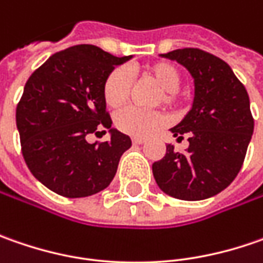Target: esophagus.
<instances>
[{
    "label": "esophagus",
    "instance_id": "1",
    "mask_svg": "<svg viewBox=\"0 0 263 263\" xmlns=\"http://www.w3.org/2000/svg\"><path fill=\"white\" fill-rule=\"evenodd\" d=\"M132 142H133L135 145H142V143H145V142H146V139H143V137H133V139H132Z\"/></svg>",
    "mask_w": 263,
    "mask_h": 263
}]
</instances>
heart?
Returning <instances> with one entry per match:
<instances>
[{"label": "heart", "instance_id": "b5f03b06", "mask_svg": "<svg viewBox=\"0 0 263 263\" xmlns=\"http://www.w3.org/2000/svg\"><path fill=\"white\" fill-rule=\"evenodd\" d=\"M143 80L159 87L155 105H164L170 109H178L184 105V98L178 87L181 85V73L168 61H155L142 68ZM133 80L126 68L117 67L106 76L102 95L105 104L111 108H120L132 95ZM165 124V117L158 111H143L139 108H126L116 116V126L123 133L132 136H149Z\"/></svg>", "mask_w": 263, "mask_h": 263}]
</instances>
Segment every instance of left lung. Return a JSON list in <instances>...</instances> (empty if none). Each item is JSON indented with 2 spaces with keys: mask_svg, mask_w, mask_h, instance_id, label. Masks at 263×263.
Listing matches in <instances>:
<instances>
[{
  "mask_svg": "<svg viewBox=\"0 0 263 263\" xmlns=\"http://www.w3.org/2000/svg\"><path fill=\"white\" fill-rule=\"evenodd\" d=\"M162 57L176 60L195 79V101L184 120L171 128L177 140L189 136L180 154L167 145L152 171L159 189L181 200H202L222 192L245 162L255 120L246 87L227 63L199 48Z\"/></svg>",
  "mask_w": 263,
  "mask_h": 263,
  "instance_id": "8db88e82",
  "label": "left lung"
}]
</instances>
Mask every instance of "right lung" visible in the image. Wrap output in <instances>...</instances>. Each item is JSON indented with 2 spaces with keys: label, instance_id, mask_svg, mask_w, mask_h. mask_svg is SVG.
I'll list each match as a JSON object with an SVG mask.
<instances>
[{
  "label": "right lung",
  "instance_id": "add662e5",
  "mask_svg": "<svg viewBox=\"0 0 263 263\" xmlns=\"http://www.w3.org/2000/svg\"><path fill=\"white\" fill-rule=\"evenodd\" d=\"M95 45H74L51 55L26 82L15 109L25 162L49 190L86 197L109 186L132 139L111 130L106 142L87 134L111 128L102 86L118 64L130 60Z\"/></svg>",
  "mask_w": 263,
  "mask_h": 263
}]
</instances>
